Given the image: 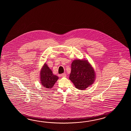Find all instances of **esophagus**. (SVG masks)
Returning a JSON list of instances; mask_svg holds the SVG:
<instances>
[{
  "label": "esophagus",
  "instance_id": "obj_1",
  "mask_svg": "<svg viewBox=\"0 0 131 131\" xmlns=\"http://www.w3.org/2000/svg\"><path fill=\"white\" fill-rule=\"evenodd\" d=\"M61 77H67V75L65 73H63V74H61Z\"/></svg>",
  "mask_w": 131,
  "mask_h": 131
}]
</instances>
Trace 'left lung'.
I'll return each mask as SVG.
<instances>
[{"label":"left lung","mask_w":131,"mask_h":131,"mask_svg":"<svg viewBox=\"0 0 131 131\" xmlns=\"http://www.w3.org/2000/svg\"><path fill=\"white\" fill-rule=\"evenodd\" d=\"M95 70L86 60L77 59L72 61L70 80L75 88L80 90L86 89L95 81Z\"/></svg>","instance_id":"1"}]
</instances>
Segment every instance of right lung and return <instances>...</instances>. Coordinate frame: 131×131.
Instances as JSON below:
<instances>
[{"instance_id":"add662e5","label":"right lung","mask_w":131,"mask_h":131,"mask_svg":"<svg viewBox=\"0 0 131 131\" xmlns=\"http://www.w3.org/2000/svg\"><path fill=\"white\" fill-rule=\"evenodd\" d=\"M40 74L41 83L47 89H51L59 79L57 76L53 74L52 71L46 63L42 67Z\"/></svg>"}]
</instances>
